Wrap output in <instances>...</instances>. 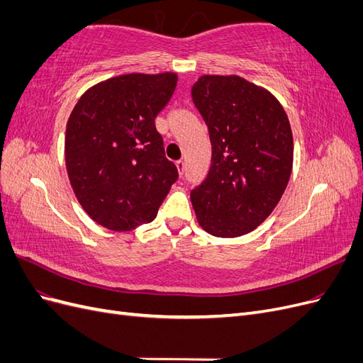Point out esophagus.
Returning <instances> with one entry per match:
<instances>
[{
    "label": "esophagus",
    "mask_w": 363,
    "mask_h": 363,
    "mask_svg": "<svg viewBox=\"0 0 363 363\" xmlns=\"http://www.w3.org/2000/svg\"><path fill=\"white\" fill-rule=\"evenodd\" d=\"M177 168H179V172H180V175H183V172H184V160H179L177 163Z\"/></svg>",
    "instance_id": "34e87169"
}]
</instances>
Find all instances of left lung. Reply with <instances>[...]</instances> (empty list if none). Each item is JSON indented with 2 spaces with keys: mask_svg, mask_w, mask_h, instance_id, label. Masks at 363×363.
Instances as JSON below:
<instances>
[{
  "mask_svg": "<svg viewBox=\"0 0 363 363\" xmlns=\"http://www.w3.org/2000/svg\"><path fill=\"white\" fill-rule=\"evenodd\" d=\"M192 100L212 142L211 169L191 192L196 221L218 238L247 235L272 213L291 179L288 115L265 87L239 75H201Z\"/></svg>",
  "mask_w": 363,
  "mask_h": 363,
  "instance_id": "obj_1",
  "label": "left lung"
}]
</instances>
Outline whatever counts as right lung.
Instances as JSON below:
<instances>
[{"mask_svg": "<svg viewBox=\"0 0 363 363\" xmlns=\"http://www.w3.org/2000/svg\"><path fill=\"white\" fill-rule=\"evenodd\" d=\"M177 74H123L91 86L69 115L65 162L77 200L95 223L130 232L157 216L177 180L155 119Z\"/></svg>", "mask_w": 363, "mask_h": 363, "instance_id": "right-lung-1", "label": "right lung"}]
</instances>
